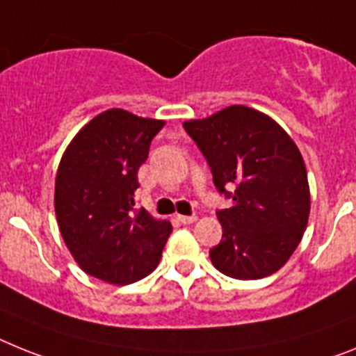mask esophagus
Listing matches in <instances>:
<instances>
[{"instance_id":"1","label":"esophagus","mask_w":356,"mask_h":356,"mask_svg":"<svg viewBox=\"0 0 356 356\" xmlns=\"http://www.w3.org/2000/svg\"><path fill=\"white\" fill-rule=\"evenodd\" d=\"M177 220L183 224H193L197 220V215H177Z\"/></svg>"}]
</instances>
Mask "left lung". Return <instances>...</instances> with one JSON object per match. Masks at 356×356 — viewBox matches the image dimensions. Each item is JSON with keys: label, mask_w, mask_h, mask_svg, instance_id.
Returning a JSON list of instances; mask_svg holds the SVG:
<instances>
[{"label": "left lung", "mask_w": 356, "mask_h": 356, "mask_svg": "<svg viewBox=\"0 0 356 356\" xmlns=\"http://www.w3.org/2000/svg\"><path fill=\"white\" fill-rule=\"evenodd\" d=\"M210 164L213 184L232 208L217 211L222 238L210 250L220 273L255 280L293 255L309 217L304 159L271 118L234 104L183 124Z\"/></svg>", "instance_id": "8db88e82"}]
</instances>
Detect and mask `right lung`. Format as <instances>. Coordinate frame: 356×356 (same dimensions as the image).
I'll list each match as a JSON object with an SVG mask.
<instances>
[{
    "instance_id": "obj_1",
    "label": "right lung",
    "mask_w": 356,
    "mask_h": 356,
    "mask_svg": "<svg viewBox=\"0 0 356 356\" xmlns=\"http://www.w3.org/2000/svg\"><path fill=\"white\" fill-rule=\"evenodd\" d=\"M164 121L121 108L79 130L56 175V217L63 241L85 273L132 284L157 268L172 234L168 220L137 208V172Z\"/></svg>"
}]
</instances>
